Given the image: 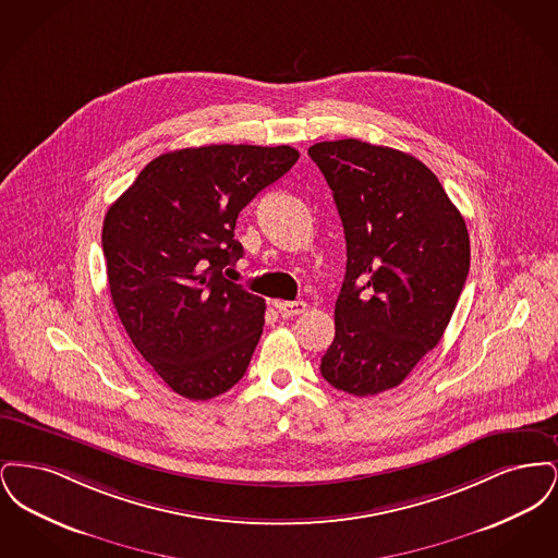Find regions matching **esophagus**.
<instances>
[{"label": "esophagus", "instance_id": "obj_1", "mask_svg": "<svg viewBox=\"0 0 558 558\" xmlns=\"http://www.w3.org/2000/svg\"><path fill=\"white\" fill-rule=\"evenodd\" d=\"M305 301H276V310L282 318H294L305 312Z\"/></svg>", "mask_w": 558, "mask_h": 558}]
</instances>
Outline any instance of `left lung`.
<instances>
[{
	"instance_id": "8db88e82",
	"label": "left lung",
	"mask_w": 558,
	"mask_h": 558,
	"mask_svg": "<svg viewBox=\"0 0 558 558\" xmlns=\"http://www.w3.org/2000/svg\"><path fill=\"white\" fill-rule=\"evenodd\" d=\"M343 221L347 269L322 376L357 398L398 387L444 337L471 266L469 230L425 162L353 137L314 144Z\"/></svg>"
}]
</instances>
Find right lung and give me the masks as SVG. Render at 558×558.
I'll list each match as a JSON object with an SVG mask.
<instances>
[{"mask_svg": "<svg viewBox=\"0 0 558 558\" xmlns=\"http://www.w3.org/2000/svg\"><path fill=\"white\" fill-rule=\"evenodd\" d=\"M299 159L291 146L213 144L150 160L108 209V289L135 349L182 398L211 399L248 368L266 301L228 280L239 213Z\"/></svg>", "mask_w": 558, "mask_h": 558, "instance_id": "right-lung-1", "label": "right lung"}]
</instances>
